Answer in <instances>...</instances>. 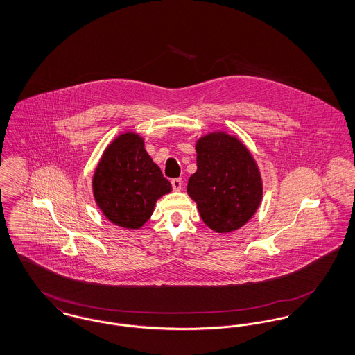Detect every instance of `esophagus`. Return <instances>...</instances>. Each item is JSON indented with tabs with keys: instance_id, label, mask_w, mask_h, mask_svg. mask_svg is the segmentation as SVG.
<instances>
[{
	"instance_id": "34e87169",
	"label": "esophagus",
	"mask_w": 355,
	"mask_h": 355,
	"mask_svg": "<svg viewBox=\"0 0 355 355\" xmlns=\"http://www.w3.org/2000/svg\"><path fill=\"white\" fill-rule=\"evenodd\" d=\"M171 186H173V190L180 191L182 189V180L181 178H173L171 180Z\"/></svg>"
}]
</instances>
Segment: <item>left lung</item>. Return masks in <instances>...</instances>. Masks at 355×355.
Listing matches in <instances>:
<instances>
[{"instance_id":"8db88e82","label":"left lung","mask_w":355,"mask_h":355,"mask_svg":"<svg viewBox=\"0 0 355 355\" xmlns=\"http://www.w3.org/2000/svg\"><path fill=\"white\" fill-rule=\"evenodd\" d=\"M197 171L187 194L203 222L217 233H229L250 220L262 201L261 173L252 153L234 135L213 132L196 144Z\"/></svg>"}]
</instances>
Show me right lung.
Listing matches in <instances>:
<instances>
[{
  "mask_svg": "<svg viewBox=\"0 0 355 355\" xmlns=\"http://www.w3.org/2000/svg\"><path fill=\"white\" fill-rule=\"evenodd\" d=\"M93 194L103 216L125 229H139L158 198L171 191L169 181L145 150L142 137L119 135L102 154L93 175Z\"/></svg>",
  "mask_w": 355,
  "mask_h": 355,
  "instance_id": "1",
  "label": "right lung"
}]
</instances>
